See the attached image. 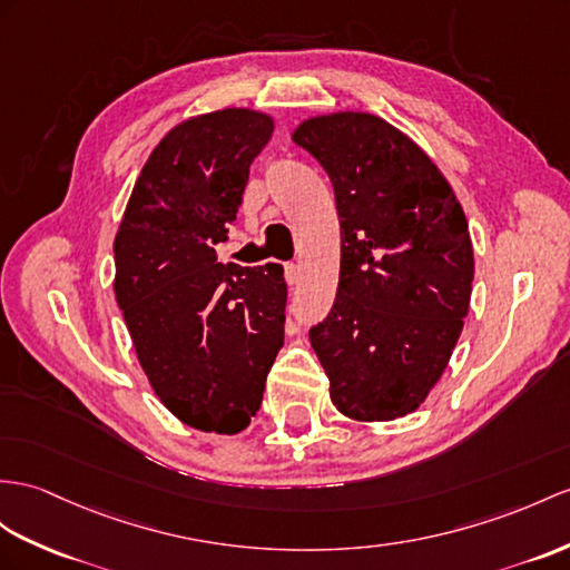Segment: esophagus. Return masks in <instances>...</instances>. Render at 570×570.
Returning a JSON list of instances; mask_svg holds the SVG:
<instances>
[{
  "label": "esophagus",
  "instance_id": "34e87169",
  "mask_svg": "<svg viewBox=\"0 0 570 570\" xmlns=\"http://www.w3.org/2000/svg\"><path fill=\"white\" fill-rule=\"evenodd\" d=\"M285 281L287 285H295L299 281V266H295V263H285Z\"/></svg>",
  "mask_w": 570,
  "mask_h": 570
}]
</instances>
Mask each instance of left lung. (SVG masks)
<instances>
[{"instance_id": "1", "label": "left lung", "mask_w": 570, "mask_h": 570, "mask_svg": "<svg viewBox=\"0 0 570 570\" xmlns=\"http://www.w3.org/2000/svg\"><path fill=\"white\" fill-rule=\"evenodd\" d=\"M293 140L328 174L341 219L336 302L309 328L331 401L353 421L419 409L469 312L474 248L448 178L386 120L343 110Z\"/></svg>"}]
</instances>
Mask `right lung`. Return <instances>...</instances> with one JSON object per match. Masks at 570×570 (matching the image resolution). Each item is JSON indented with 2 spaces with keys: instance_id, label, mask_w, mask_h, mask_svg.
<instances>
[{
  "instance_id": "1",
  "label": "right lung",
  "mask_w": 570,
  "mask_h": 570,
  "mask_svg": "<svg viewBox=\"0 0 570 570\" xmlns=\"http://www.w3.org/2000/svg\"><path fill=\"white\" fill-rule=\"evenodd\" d=\"M273 118L222 108L151 151L116 234V299L151 390L178 421L234 435L261 409L285 338L283 266L217 263Z\"/></svg>"
}]
</instances>
